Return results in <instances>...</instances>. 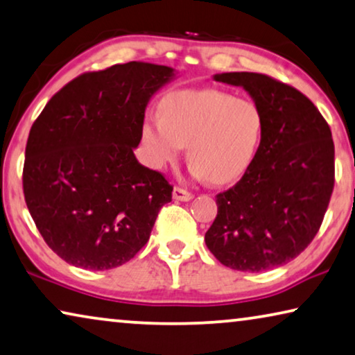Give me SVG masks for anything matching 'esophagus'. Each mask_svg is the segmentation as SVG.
Wrapping results in <instances>:
<instances>
[{"mask_svg": "<svg viewBox=\"0 0 355 355\" xmlns=\"http://www.w3.org/2000/svg\"><path fill=\"white\" fill-rule=\"evenodd\" d=\"M173 199L182 200V202H188V200L193 199V194L187 191V189L175 187V188H173Z\"/></svg>", "mask_w": 355, "mask_h": 355, "instance_id": "obj_1", "label": "esophagus"}]
</instances>
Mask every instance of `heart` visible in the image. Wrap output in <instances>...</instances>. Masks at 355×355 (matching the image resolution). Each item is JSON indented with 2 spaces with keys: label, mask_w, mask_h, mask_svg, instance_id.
I'll return each mask as SVG.
<instances>
[{
  "label": "heart",
  "mask_w": 355,
  "mask_h": 355,
  "mask_svg": "<svg viewBox=\"0 0 355 355\" xmlns=\"http://www.w3.org/2000/svg\"><path fill=\"white\" fill-rule=\"evenodd\" d=\"M263 116L252 100L220 89H188L167 95L159 113L141 124L148 164L162 168L175 162L188 145L191 172L215 184L244 175L261 139Z\"/></svg>",
  "instance_id": "1"
}]
</instances>
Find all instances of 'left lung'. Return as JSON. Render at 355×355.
Listing matches in <instances>:
<instances>
[{"label": "left lung", "mask_w": 355, "mask_h": 355, "mask_svg": "<svg viewBox=\"0 0 355 355\" xmlns=\"http://www.w3.org/2000/svg\"><path fill=\"white\" fill-rule=\"evenodd\" d=\"M239 86L263 116L260 146L242 178L216 196L205 245L221 264L260 272L311 244L335 184V145L324 116L295 87L260 73L214 75Z\"/></svg>", "instance_id": "obj_1"}]
</instances>
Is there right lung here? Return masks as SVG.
Returning a JSON list of instances; mask_svg holds the SVG:
<instances>
[{
	"instance_id": "obj_1",
	"label": "right lung",
	"mask_w": 355,
	"mask_h": 355,
	"mask_svg": "<svg viewBox=\"0 0 355 355\" xmlns=\"http://www.w3.org/2000/svg\"><path fill=\"white\" fill-rule=\"evenodd\" d=\"M175 76L173 68L148 62L84 73L31 125L25 202L62 260L89 271L113 269L150 239L173 188L134 150L151 97Z\"/></svg>"
}]
</instances>
